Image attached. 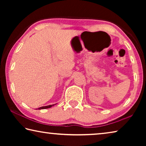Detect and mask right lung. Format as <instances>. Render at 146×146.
Listing matches in <instances>:
<instances>
[{
  "mask_svg": "<svg viewBox=\"0 0 146 146\" xmlns=\"http://www.w3.org/2000/svg\"><path fill=\"white\" fill-rule=\"evenodd\" d=\"M55 104L48 105V106H41V107H40V108H38V109H46V108H49L52 107V106H54Z\"/></svg>",
  "mask_w": 146,
  "mask_h": 146,
  "instance_id": "obj_1",
  "label": "right lung"
}]
</instances>
